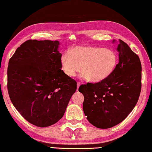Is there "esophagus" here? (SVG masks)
I'll return each mask as SVG.
<instances>
[{
	"mask_svg": "<svg viewBox=\"0 0 152 152\" xmlns=\"http://www.w3.org/2000/svg\"><path fill=\"white\" fill-rule=\"evenodd\" d=\"M81 85V83L80 82H78L77 83V90H78V89H79V86Z\"/></svg>",
	"mask_w": 152,
	"mask_h": 152,
	"instance_id": "esophagus-1",
	"label": "esophagus"
}]
</instances>
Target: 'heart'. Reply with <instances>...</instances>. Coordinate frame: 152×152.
I'll return each mask as SVG.
<instances>
[{
	"label": "heart",
	"instance_id": "1",
	"mask_svg": "<svg viewBox=\"0 0 152 152\" xmlns=\"http://www.w3.org/2000/svg\"><path fill=\"white\" fill-rule=\"evenodd\" d=\"M118 62L115 51L99 47L80 45L65 52L60 58L63 72L73 77L82 69L81 75L92 82H100L109 77Z\"/></svg>",
	"mask_w": 152,
	"mask_h": 152
}]
</instances>
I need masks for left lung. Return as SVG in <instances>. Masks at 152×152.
Returning <instances> with one entry per match:
<instances>
[{"mask_svg": "<svg viewBox=\"0 0 152 152\" xmlns=\"http://www.w3.org/2000/svg\"><path fill=\"white\" fill-rule=\"evenodd\" d=\"M119 62L109 77L95 83L81 85L83 109L87 120L102 129L122 122L132 111L141 90L139 57L125 42L119 39Z\"/></svg>", "mask_w": 152, "mask_h": 152, "instance_id": "1", "label": "left lung"}]
</instances>
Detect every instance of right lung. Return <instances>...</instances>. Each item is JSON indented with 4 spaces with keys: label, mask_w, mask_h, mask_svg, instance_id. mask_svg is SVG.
<instances>
[{
    "label": "right lung",
    "mask_w": 152,
    "mask_h": 152,
    "mask_svg": "<svg viewBox=\"0 0 152 152\" xmlns=\"http://www.w3.org/2000/svg\"><path fill=\"white\" fill-rule=\"evenodd\" d=\"M58 41L28 40L18 47L7 68V90L26 120L48 127L64 115L77 82L62 70Z\"/></svg>",
    "instance_id": "1"
}]
</instances>
